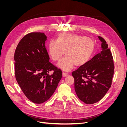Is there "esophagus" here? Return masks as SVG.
<instances>
[{
  "label": "esophagus",
  "mask_w": 127,
  "mask_h": 127,
  "mask_svg": "<svg viewBox=\"0 0 127 127\" xmlns=\"http://www.w3.org/2000/svg\"><path fill=\"white\" fill-rule=\"evenodd\" d=\"M68 74L67 73H66V72H63V76L64 77H66V76H68Z\"/></svg>",
  "instance_id": "esophagus-1"
}]
</instances>
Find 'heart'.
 I'll return each instance as SVG.
<instances>
[{
    "label": "heart",
    "mask_w": 127,
    "mask_h": 127,
    "mask_svg": "<svg viewBox=\"0 0 127 127\" xmlns=\"http://www.w3.org/2000/svg\"><path fill=\"white\" fill-rule=\"evenodd\" d=\"M94 49V42L91 38L64 33L57 36V41L49 42L48 50L53 61L59 60L65 52L66 56L58 64V66L69 71L75 65L82 66L87 64L93 56Z\"/></svg>",
    "instance_id": "b5f03b06"
}]
</instances>
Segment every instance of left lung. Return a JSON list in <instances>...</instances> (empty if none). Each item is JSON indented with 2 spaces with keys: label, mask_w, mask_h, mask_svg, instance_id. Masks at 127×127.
<instances>
[{
  "label": "left lung",
  "mask_w": 127,
  "mask_h": 127,
  "mask_svg": "<svg viewBox=\"0 0 127 127\" xmlns=\"http://www.w3.org/2000/svg\"><path fill=\"white\" fill-rule=\"evenodd\" d=\"M98 38L102 42V51L72 72L76 93L88 104L96 103L104 96L111 86L114 74L113 57L108 45L102 37Z\"/></svg>",
  "instance_id": "8db88e82"
}]
</instances>
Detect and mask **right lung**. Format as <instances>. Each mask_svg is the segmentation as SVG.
Wrapping results in <instances>:
<instances>
[{"mask_svg":"<svg viewBox=\"0 0 127 127\" xmlns=\"http://www.w3.org/2000/svg\"><path fill=\"white\" fill-rule=\"evenodd\" d=\"M47 40L44 33H30L19 42L14 55L17 82L26 96L36 104L50 98L62 77L61 70L49 62Z\"/></svg>","mask_w":127,"mask_h":127,"instance_id":"1","label":"right lung"}]
</instances>
